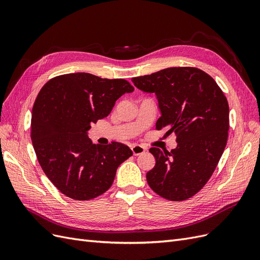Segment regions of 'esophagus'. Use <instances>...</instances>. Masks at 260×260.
Instances as JSON below:
<instances>
[{
	"label": "esophagus",
	"mask_w": 260,
	"mask_h": 260,
	"mask_svg": "<svg viewBox=\"0 0 260 260\" xmlns=\"http://www.w3.org/2000/svg\"><path fill=\"white\" fill-rule=\"evenodd\" d=\"M131 149H132L134 155H139V154L144 153L146 151V148L142 147V146H139V145H133L131 147Z\"/></svg>",
	"instance_id": "1"
}]
</instances>
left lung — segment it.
<instances>
[{"label":"left lung","mask_w":260,"mask_h":260,"mask_svg":"<svg viewBox=\"0 0 260 260\" xmlns=\"http://www.w3.org/2000/svg\"><path fill=\"white\" fill-rule=\"evenodd\" d=\"M135 86L156 95L161 116L155 128L176 135L171 152L153 147L155 165L147 181L156 194L185 201L197 194L212 175L227 145L229 105L206 72L194 67H173L132 79Z\"/></svg>","instance_id":"left-lung-1"}]
</instances>
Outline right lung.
Here are the masks:
<instances>
[{"label": "right lung", "instance_id": "obj_1", "mask_svg": "<svg viewBox=\"0 0 260 260\" xmlns=\"http://www.w3.org/2000/svg\"><path fill=\"white\" fill-rule=\"evenodd\" d=\"M133 90L126 80L85 72L58 75L41 88L32 109V145L42 170L66 197L102 196L119 165L133 155L121 142L96 146L87 136L90 124L106 118L116 100Z\"/></svg>", "mask_w": 260, "mask_h": 260}]
</instances>
